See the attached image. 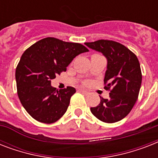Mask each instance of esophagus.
I'll use <instances>...</instances> for the list:
<instances>
[{
    "instance_id": "obj_1",
    "label": "esophagus",
    "mask_w": 158,
    "mask_h": 158,
    "mask_svg": "<svg viewBox=\"0 0 158 158\" xmlns=\"http://www.w3.org/2000/svg\"><path fill=\"white\" fill-rule=\"evenodd\" d=\"M80 92L81 93H83L84 94H89V92L87 91V90H85V89H80Z\"/></svg>"
}]
</instances>
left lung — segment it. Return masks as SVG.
<instances>
[{
	"mask_svg": "<svg viewBox=\"0 0 158 158\" xmlns=\"http://www.w3.org/2000/svg\"><path fill=\"white\" fill-rule=\"evenodd\" d=\"M84 44L106 57L104 89H111L109 99L100 97V104L90 108L91 112L103 122H117L130 112L137 101L142 83L139 60L127 48L114 41L98 40Z\"/></svg>",
	"mask_w": 158,
	"mask_h": 158,
	"instance_id": "obj_1",
	"label": "left lung"
}]
</instances>
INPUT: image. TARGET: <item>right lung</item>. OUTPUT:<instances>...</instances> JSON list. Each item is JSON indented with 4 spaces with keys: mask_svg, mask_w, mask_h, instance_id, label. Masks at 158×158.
Segmentation results:
<instances>
[{
    "mask_svg": "<svg viewBox=\"0 0 158 158\" xmlns=\"http://www.w3.org/2000/svg\"><path fill=\"white\" fill-rule=\"evenodd\" d=\"M89 52L79 43L55 38L38 41L23 52L15 71L19 98L29 115L39 122H56L67 110L76 92L73 87L57 90L51 79L66 70L74 58Z\"/></svg>",
    "mask_w": 158,
    "mask_h": 158,
    "instance_id": "right-lung-1",
    "label": "right lung"
}]
</instances>
